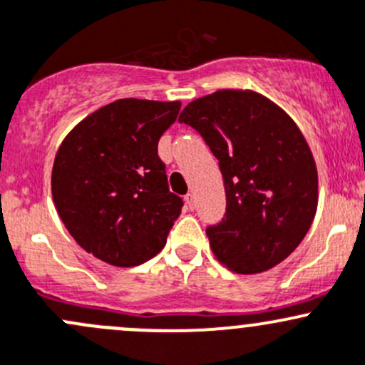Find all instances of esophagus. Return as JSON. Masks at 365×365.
Segmentation results:
<instances>
[{
  "label": "esophagus",
  "instance_id": "34e87169",
  "mask_svg": "<svg viewBox=\"0 0 365 365\" xmlns=\"http://www.w3.org/2000/svg\"><path fill=\"white\" fill-rule=\"evenodd\" d=\"M184 200H186L187 209H191V210L195 209V195L193 193H187L186 197H184Z\"/></svg>",
  "mask_w": 365,
  "mask_h": 365
}]
</instances>
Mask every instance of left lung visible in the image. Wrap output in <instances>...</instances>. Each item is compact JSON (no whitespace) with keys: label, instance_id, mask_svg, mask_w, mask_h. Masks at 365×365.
Wrapping results in <instances>:
<instances>
[{"label":"left lung","instance_id":"1","mask_svg":"<svg viewBox=\"0 0 365 365\" xmlns=\"http://www.w3.org/2000/svg\"><path fill=\"white\" fill-rule=\"evenodd\" d=\"M220 161L227 212L207 228L212 255L237 274H260L290 257L318 207V170L294 119L251 89H220L184 107Z\"/></svg>","mask_w":365,"mask_h":365}]
</instances>
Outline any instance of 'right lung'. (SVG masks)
<instances>
[{"mask_svg": "<svg viewBox=\"0 0 365 365\" xmlns=\"http://www.w3.org/2000/svg\"><path fill=\"white\" fill-rule=\"evenodd\" d=\"M179 108L181 101L115 100L75 125L56 153V210L75 242L105 264L151 260L181 214L158 156Z\"/></svg>", "mask_w": 365, "mask_h": 365, "instance_id": "obj_1", "label": "right lung"}]
</instances>
